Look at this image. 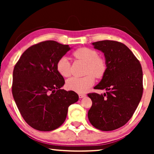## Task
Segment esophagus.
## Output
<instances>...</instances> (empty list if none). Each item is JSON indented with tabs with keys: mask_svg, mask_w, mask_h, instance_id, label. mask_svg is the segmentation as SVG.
<instances>
[{
	"mask_svg": "<svg viewBox=\"0 0 154 154\" xmlns=\"http://www.w3.org/2000/svg\"><path fill=\"white\" fill-rule=\"evenodd\" d=\"M85 94H79V98H84V97H85Z\"/></svg>",
	"mask_w": 154,
	"mask_h": 154,
	"instance_id": "1",
	"label": "esophagus"
}]
</instances>
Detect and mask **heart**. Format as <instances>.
I'll use <instances>...</instances> for the list:
<instances>
[{
    "label": "heart",
    "mask_w": 154,
    "mask_h": 154,
    "mask_svg": "<svg viewBox=\"0 0 154 154\" xmlns=\"http://www.w3.org/2000/svg\"><path fill=\"white\" fill-rule=\"evenodd\" d=\"M75 58L87 63L86 74L83 77H72L66 81L68 89L77 93H85L94 83V76L97 78L103 77L106 71V64L104 60L99 58L97 51L94 49L82 48L75 50L73 53ZM58 73L64 77L71 75V66L69 58L63 56L60 58L56 64Z\"/></svg>",
    "instance_id": "obj_1"
}]
</instances>
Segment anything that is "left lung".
Instances as JSON below:
<instances>
[{"mask_svg": "<svg viewBox=\"0 0 154 154\" xmlns=\"http://www.w3.org/2000/svg\"><path fill=\"white\" fill-rule=\"evenodd\" d=\"M105 58L106 71L94 89L103 94H88L92 105L89 121L96 128L111 131L126 124L132 118L143 94V71L139 61L124 44L115 41L92 43Z\"/></svg>", "mask_w": 154, "mask_h": 154, "instance_id": "1", "label": "left lung"}]
</instances>
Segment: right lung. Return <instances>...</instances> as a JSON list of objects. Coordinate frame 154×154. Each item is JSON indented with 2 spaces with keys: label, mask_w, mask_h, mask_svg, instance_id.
Instances as JSON below:
<instances>
[{
  "label": "right lung",
  "mask_w": 154,
  "mask_h": 154,
  "mask_svg": "<svg viewBox=\"0 0 154 154\" xmlns=\"http://www.w3.org/2000/svg\"><path fill=\"white\" fill-rule=\"evenodd\" d=\"M71 48L46 41L30 47L15 64L12 94L26 122L40 131L58 128L66 119L69 106L79 100L74 91L61 88L64 79L56 64Z\"/></svg>",
  "instance_id": "1"
}]
</instances>
